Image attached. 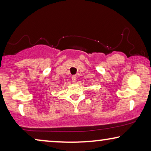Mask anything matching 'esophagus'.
Masks as SVG:
<instances>
[{
    "label": "esophagus",
    "instance_id": "34e87169",
    "mask_svg": "<svg viewBox=\"0 0 151 151\" xmlns=\"http://www.w3.org/2000/svg\"><path fill=\"white\" fill-rule=\"evenodd\" d=\"M71 80H72V82H73V83H76V82H77V76H73L71 77Z\"/></svg>",
    "mask_w": 151,
    "mask_h": 151
}]
</instances>
